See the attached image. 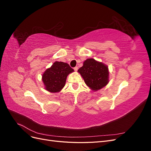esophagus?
Returning <instances> with one entry per match:
<instances>
[{
  "instance_id": "obj_1",
  "label": "esophagus",
  "mask_w": 151,
  "mask_h": 151,
  "mask_svg": "<svg viewBox=\"0 0 151 151\" xmlns=\"http://www.w3.org/2000/svg\"><path fill=\"white\" fill-rule=\"evenodd\" d=\"M74 69L75 71H77V70H78V67H75L74 68Z\"/></svg>"
}]
</instances>
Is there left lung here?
Returning a JSON list of instances; mask_svg holds the SVG:
<instances>
[{"instance_id": "obj_1", "label": "left lung", "mask_w": 151, "mask_h": 151, "mask_svg": "<svg viewBox=\"0 0 151 151\" xmlns=\"http://www.w3.org/2000/svg\"><path fill=\"white\" fill-rule=\"evenodd\" d=\"M86 84L93 91H98L106 86L109 82V71L107 65L94 58H88L83 66L78 70Z\"/></svg>"}]
</instances>
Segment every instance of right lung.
Wrapping results in <instances>:
<instances>
[{"mask_svg": "<svg viewBox=\"0 0 151 151\" xmlns=\"http://www.w3.org/2000/svg\"><path fill=\"white\" fill-rule=\"evenodd\" d=\"M74 72V69L67 63L55 62L45 71L42 81L45 89L50 93L60 92L65 86L67 76Z\"/></svg>", "mask_w": 151, "mask_h": 151, "instance_id": "obj_1", "label": "right lung"}]
</instances>
